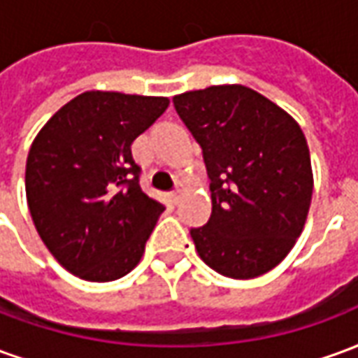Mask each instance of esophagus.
<instances>
[{"instance_id": "34e87169", "label": "esophagus", "mask_w": 358, "mask_h": 358, "mask_svg": "<svg viewBox=\"0 0 358 358\" xmlns=\"http://www.w3.org/2000/svg\"><path fill=\"white\" fill-rule=\"evenodd\" d=\"M178 199H180V194H178V189H176V192H172L171 194L172 205H178Z\"/></svg>"}]
</instances>
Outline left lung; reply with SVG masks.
Segmentation results:
<instances>
[{"label": "left lung", "mask_w": 358, "mask_h": 358, "mask_svg": "<svg viewBox=\"0 0 358 358\" xmlns=\"http://www.w3.org/2000/svg\"><path fill=\"white\" fill-rule=\"evenodd\" d=\"M174 109L201 145L213 210L192 228L205 264L236 280L268 272L303 232L313 197L307 140L276 103L245 86L176 95Z\"/></svg>", "instance_id": "8db88e82"}]
</instances>
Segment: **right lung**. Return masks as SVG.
I'll use <instances>...</instances> for the list:
<instances>
[{
	"label": "right lung",
	"instance_id": "1",
	"mask_svg": "<svg viewBox=\"0 0 358 358\" xmlns=\"http://www.w3.org/2000/svg\"><path fill=\"white\" fill-rule=\"evenodd\" d=\"M166 107V97L84 92L36 136L28 209L45 248L74 276L110 282L140 263L164 205L141 192L130 145Z\"/></svg>",
	"mask_w": 358,
	"mask_h": 358
}]
</instances>
